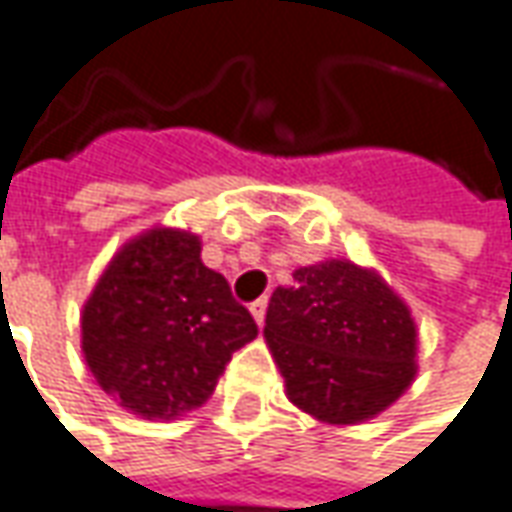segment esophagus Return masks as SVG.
<instances>
[{
    "instance_id": "esophagus-1",
    "label": "esophagus",
    "mask_w": 512,
    "mask_h": 512,
    "mask_svg": "<svg viewBox=\"0 0 512 512\" xmlns=\"http://www.w3.org/2000/svg\"><path fill=\"white\" fill-rule=\"evenodd\" d=\"M266 308H269V300H266V297H260V300L252 302V308H249V311H252V316H255L257 325H263V322H266Z\"/></svg>"
}]
</instances>
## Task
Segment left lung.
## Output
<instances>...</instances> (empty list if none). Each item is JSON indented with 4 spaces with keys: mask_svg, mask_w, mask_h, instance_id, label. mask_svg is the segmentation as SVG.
Returning <instances> with one entry per match:
<instances>
[{
    "mask_svg": "<svg viewBox=\"0 0 512 512\" xmlns=\"http://www.w3.org/2000/svg\"><path fill=\"white\" fill-rule=\"evenodd\" d=\"M263 336L288 401L322 423L370 420L415 381L412 311L375 271L350 260L294 271V285L271 294Z\"/></svg>",
    "mask_w": 512,
    "mask_h": 512,
    "instance_id": "obj_1",
    "label": "left lung"
}]
</instances>
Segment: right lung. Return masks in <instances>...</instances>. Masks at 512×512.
Listing matches in <instances>:
<instances>
[{"label": "right lung", "mask_w": 512, "mask_h": 512, "mask_svg": "<svg viewBox=\"0 0 512 512\" xmlns=\"http://www.w3.org/2000/svg\"><path fill=\"white\" fill-rule=\"evenodd\" d=\"M81 330L97 384L148 420L201 406L232 353L257 336L227 280L201 263L198 235L170 227L142 232L111 257Z\"/></svg>", "instance_id": "1"}]
</instances>
